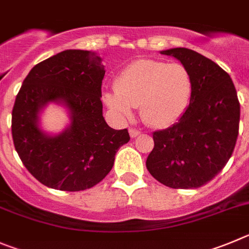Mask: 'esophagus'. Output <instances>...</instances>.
<instances>
[{
  "instance_id": "obj_1",
  "label": "esophagus",
  "mask_w": 249,
  "mask_h": 249,
  "mask_svg": "<svg viewBox=\"0 0 249 249\" xmlns=\"http://www.w3.org/2000/svg\"><path fill=\"white\" fill-rule=\"evenodd\" d=\"M141 134L140 131H137V129H133V128H129V136H131V138H136V137H138Z\"/></svg>"
}]
</instances>
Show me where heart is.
<instances>
[{"mask_svg": "<svg viewBox=\"0 0 249 249\" xmlns=\"http://www.w3.org/2000/svg\"><path fill=\"white\" fill-rule=\"evenodd\" d=\"M193 77L182 64L142 59L126 67L115 81L116 91L104 92V102L121 118L140 107L143 122L166 128L186 112L193 96Z\"/></svg>", "mask_w": 249, "mask_h": 249, "instance_id": "1", "label": "heart"}]
</instances>
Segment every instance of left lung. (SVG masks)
Instances as JSON below:
<instances>
[{
    "label": "left lung",
    "mask_w": 249,
    "mask_h": 249,
    "mask_svg": "<svg viewBox=\"0 0 249 249\" xmlns=\"http://www.w3.org/2000/svg\"><path fill=\"white\" fill-rule=\"evenodd\" d=\"M190 71L193 96L186 112L169 128L153 133L145 165L173 189H196L213 179L231 158L239 124V102L231 77L188 48L161 50Z\"/></svg>",
    "instance_id": "1"
}]
</instances>
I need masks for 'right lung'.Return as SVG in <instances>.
I'll return each mask as SVG.
<instances>
[{"label": "right lung", "instance_id": "1", "mask_svg": "<svg viewBox=\"0 0 249 249\" xmlns=\"http://www.w3.org/2000/svg\"><path fill=\"white\" fill-rule=\"evenodd\" d=\"M102 59L90 50L69 49L36 64L24 79L12 109V137L20 160L43 185L86 190L112 169L127 129H113L102 116ZM49 103L65 107L70 124L60 134L40 128Z\"/></svg>", "mask_w": 249, "mask_h": 249}]
</instances>
